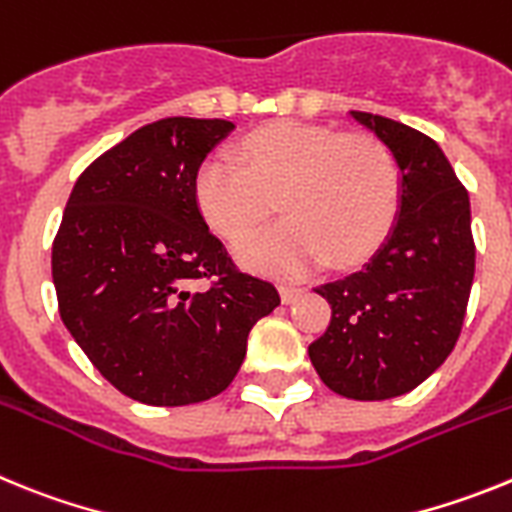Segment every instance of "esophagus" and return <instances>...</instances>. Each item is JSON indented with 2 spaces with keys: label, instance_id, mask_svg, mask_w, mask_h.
Returning a JSON list of instances; mask_svg holds the SVG:
<instances>
[{
  "label": "esophagus",
  "instance_id": "34e87169",
  "mask_svg": "<svg viewBox=\"0 0 512 512\" xmlns=\"http://www.w3.org/2000/svg\"><path fill=\"white\" fill-rule=\"evenodd\" d=\"M300 295H302V287H297V284H282V300L287 302V305H292Z\"/></svg>",
  "mask_w": 512,
  "mask_h": 512
}]
</instances>
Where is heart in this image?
Returning <instances> with one entry per match:
<instances>
[{
  "instance_id": "obj_1",
  "label": "heart",
  "mask_w": 512,
  "mask_h": 512,
  "mask_svg": "<svg viewBox=\"0 0 512 512\" xmlns=\"http://www.w3.org/2000/svg\"><path fill=\"white\" fill-rule=\"evenodd\" d=\"M238 157L217 151L202 161L194 202L205 223L235 243L264 223L279 197L287 220L238 248L253 269L300 274L325 256L356 264L395 223L400 169L374 135L274 122L246 135Z\"/></svg>"
}]
</instances>
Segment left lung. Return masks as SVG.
<instances>
[{"mask_svg": "<svg viewBox=\"0 0 512 512\" xmlns=\"http://www.w3.org/2000/svg\"><path fill=\"white\" fill-rule=\"evenodd\" d=\"M348 117L395 156L400 210L359 271L315 287L333 315L307 354L328 390L374 402L415 390L454 351L474 279L472 212L436 140L390 117Z\"/></svg>", "mask_w": 512, "mask_h": 512, "instance_id": "1", "label": "left lung"}]
</instances>
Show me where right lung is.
Masks as SVG:
<instances>
[{"label":"right lung","mask_w":512,"mask_h":512,"mask_svg":"<svg viewBox=\"0 0 512 512\" xmlns=\"http://www.w3.org/2000/svg\"><path fill=\"white\" fill-rule=\"evenodd\" d=\"M233 128L164 117L135 130L76 179L53 241L63 325L112 387L146 405L220 395L256 320L279 305L194 202V176Z\"/></svg>","instance_id":"right-lung-1"}]
</instances>
